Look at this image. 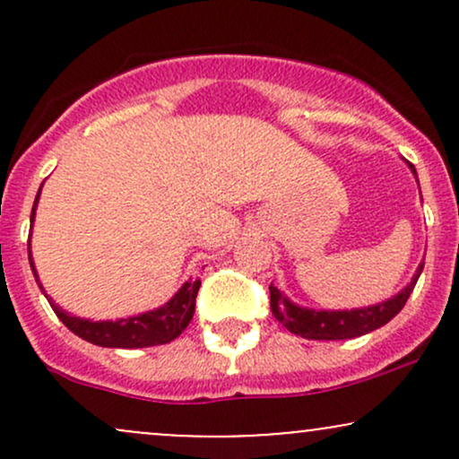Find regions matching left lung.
Here are the masks:
<instances>
[{
	"instance_id": "left-lung-1",
	"label": "left lung",
	"mask_w": 459,
	"mask_h": 459,
	"mask_svg": "<svg viewBox=\"0 0 459 459\" xmlns=\"http://www.w3.org/2000/svg\"><path fill=\"white\" fill-rule=\"evenodd\" d=\"M420 272H423V263H420L419 270H416L412 282H410L408 287H405L402 293H397L394 298L386 299V302L382 304H376V307L354 308V310L302 308L298 307V304L289 302V299L278 291V287L270 284L272 315L281 321L289 332L302 336V339H313V341L354 339V336H362L367 334V332L382 328L384 324H388V321H391L394 315L405 307V302H408L416 281H419Z\"/></svg>"
}]
</instances>
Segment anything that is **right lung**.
Segmentation results:
<instances>
[{
  "mask_svg": "<svg viewBox=\"0 0 459 459\" xmlns=\"http://www.w3.org/2000/svg\"><path fill=\"white\" fill-rule=\"evenodd\" d=\"M40 194V189H39ZM39 196L34 200V209H31V222H34V212ZM30 255V267L34 272L36 282H39V273L34 270V263H31V252ZM40 287V282H39ZM200 289V281H189L183 284L177 291V296L170 302L163 304L161 308L151 310V313L138 315V317H127L118 321H88L73 317L56 307L54 302L49 304L56 310L57 319L66 325L68 330L75 332L77 336H82L83 341L101 347H123V350H135V347H152V345H163L175 341L183 330L187 328V324L194 317V308H196V296Z\"/></svg>",
  "mask_w": 459,
  "mask_h": 459,
  "instance_id": "obj_1",
  "label": "right lung"
}]
</instances>
